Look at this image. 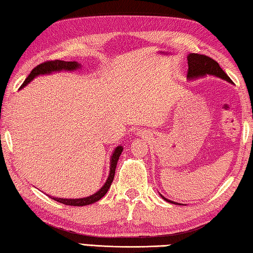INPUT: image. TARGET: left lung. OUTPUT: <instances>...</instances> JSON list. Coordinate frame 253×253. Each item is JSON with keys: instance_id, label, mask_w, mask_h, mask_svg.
Returning a JSON list of instances; mask_svg holds the SVG:
<instances>
[{"instance_id": "1", "label": "left lung", "mask_w": 253, "mask_h": 253, "mask_svg": "<svg viewBox=\"0 0 253 253\" xmlns=\"http://www.w3.org/2000/svg\"><path fill=\"white\" fill-rule=\"evenodd\" d=\"M188 60V72H187V78L188 80H194V78H200L204 77L206 75H214L216 77H220L222 80H224L229 83H233L231 81V78L223 72V69L220 67L216 61L212 59L211 57H208L205 55H198V53H189L187 56ZM165 201L171 204H178L172 201H169L167 198L160 195Z\"/></svg>"}]
</instances>
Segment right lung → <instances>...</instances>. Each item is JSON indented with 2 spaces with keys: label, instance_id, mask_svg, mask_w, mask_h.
I'll return each mask as SVG.
<instances>
[{
  "label": "right lung",
  "instance_id": "obj_1",
  "mask_svg": "<svg viewBox=\"0 0 253 253\" xmlns=\"http://www.w3.org/2000/svg\"><path fill=\"white\" fill-rule=\"evenodd\" d=\"M78 68H81V64H78L77 61H64V60L45 61V63L38 65L37 67H35L31 70L30 75L27 77V80L23 82V84L21 85V87L20 88H23L24 86H27L29 83L33 80V78L39 76V75H45V74H50L52 72H61V70H76ZM122 151H123L122 146H119L115 148V150L113 151V154H112L111 160H110L111 165H110L109 177H107L105 184L103 185V187L99 189L98 192L93 194V195H90L88 197H84V198H75V200H74V198L51 197L52 200L59 202V203H61V204L70 205V206H85V205L93 204V203L101 200V198L107 193V190H109L112 181H113V179H114L115 168H117L118 160L120 158V156H121Z\"/></svg>",
  "mask_w": 253,
  "mask_h": 253
}]
</instances>
